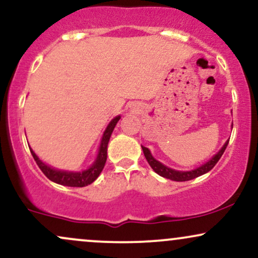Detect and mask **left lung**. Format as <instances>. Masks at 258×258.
Listing matches in <instances>:
<instances>
[{
	"label": "left lung",
	"instance_id": "obj_1",
	"mask_svg": "<svg viewBox=\"0 0 258 258\" xmlns=\"http://www.w3.org/2000/svg\"><path fill=\"white\" fill-rule=\"evenodd\" d=\"M227 145H228V141L225 143V145L221 148V150H220L212 160L208 161L207 163L202 164L201 167H198V168H196V169L188 170V172H179V170L169 168V167L164 166V164L159 162L157 160H155L153 157V155H151V153H150V150H149L148 148L142 147V149H143V153H144L145 159H147L148 163L150 164L151 168L155 170V173H157L159 175L163 176V178L174 180V181H187V180H192V179L197 178V176L206 174V173L209 172V170H212L214 167H215V164L219 162V160L221 159L222 154L225 153Z\"/></svg>",
	"mask_w": 258,
	"mask_h": 258
}]
</instances>
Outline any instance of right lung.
<instances>
[{
  "label": "right lung",
  "mask_w": 258,
  "mask_h": 258,
  "mask_svg": "<svg viewBox=\"0 0 258 258\" xmlns=\"http://www.w3.org/2000/svg\"><path fill=\"white\" fill-rule=\"evenodd\" d=\"M119 120L120 116L114 117V119L109 122V125L107 126V128H105V131L103 133V137H102L101 145H99L97 159H96L94 164H92L90 168L83 170V172H64V170L54 169L51 168V167L46 166L45 163H43L42 161L38 159V156L33 153L32 149H30L31 154H32L33 159H35L36 163L38 164L40 170H42L46 178L51 180V181L60 185L71 186V187H84V186H88L98 178V175L101 174V172L104 168L105 161H107L108 143H109L114 127L116 126Z\"/></svg>",
  "instance_id": "obj_1"
}]
</instances>
